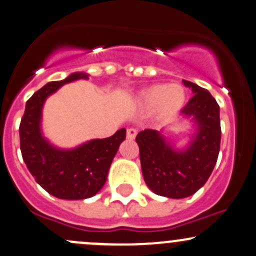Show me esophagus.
<instances>
[{
    "mask_svg": "<svg viewBox=\"0 0 256 256\" xmlns=\"http://www.w3.org/2000/svg\"><path fill=\"white\" fill-rule=\"evenodd\" d=\"M136 135H137V131L135 128H128V132H126V137H128V140H135Z\"/></svg>",
    "mask_w": 256,
    "mask_h": 256,
    "instance_id": "obj_1",
    "label": "esophagus"
}]
</instances>
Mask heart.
Listing matches in <instances>:
<instances>
[{"label":"heart","mask_w":256,"mask_h":256,"mask_svg":"<svg viewBox=\"0 0 256 256\" xmlns=\"http://www.w3.org/2000/svg\"><path fill=\"white\" fill-rule=\"evenodd\" d=\"M186 98V90L180 84L154 83L136 93L135 103L142 110H153L157 120L166 121L182 112Z\"/></svg>","instance_id":"heart-1"}]
</instances>
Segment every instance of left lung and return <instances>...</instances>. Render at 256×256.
<instances>
[{"label":"left lung","instance_id":"left-lung-1","mask_svg":"<svg viewBox=\"0 0 256 256\" xmlns=\"http://www.w3.org/2000/svg\"><path fill=\"white\" fill-rule=\"evenodd\" d=\"M194 96L182 110V119L194 124L185 147L172 144L166 128L140 131L136 142L147 186L157 195L170 198L192 196L205 185L220 153V106L208 90L182 80Z\"/></svg>","mask_w":256,"mask_h":256}]
</instances>
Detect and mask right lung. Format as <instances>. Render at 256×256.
<instances>
[{
  "label": "right lung",
  "mask_w": 256,
  "mask_h": 256,
  "mask_svg": "<svg viewBox=\"0 0 256 256\" xmlns=\"http://www.w3.org/2000/svg\"><path fill=\"white\" fill-rule=\"evenodd\" d=\"M86 72H74L62 80L49 82L30 96L20 126V150L26 168L48 192L64 200H84L100 192L126 130L106 138H94L74 148L52 144L42 130L45 100L66 83L88 80Z\"/></svg>",
  "instance_id": "1"
}]
</instances>
